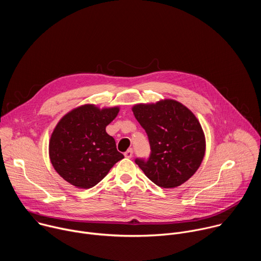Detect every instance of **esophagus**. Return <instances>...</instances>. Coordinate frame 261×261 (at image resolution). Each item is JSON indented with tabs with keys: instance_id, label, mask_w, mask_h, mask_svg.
I'll use <instances>...</instances> for the list:
<instances>
[{
	"instance_id": "esophagus-1",
	"label": "esophagus",
	"mask_w": 261,
	"mask_h": 261,
	"mask_svg": "<svg viewBox=\"0 0 261 261\" xmlns=\"http://www.w3.org/2000/svg\"><path fill=\"white\" fill-rule=\"evenodd\" d=\"M124 155H125L126 158H132V156H133V151H132V150H128V151H126V152L124 153Z\"/></svg>"
}]
</instances>
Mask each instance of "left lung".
Returning a JSON list of instances; mask_svg holds the SVG:
<instances>
[{"mask_svg":"<svg viewBox=\"0 0 261 261\" xmlns=\"http://www.w3.org/2000/svg\"><path fill=\"white\" fill-rule=\"evenodd\" d=\"M151 145L147 161L135 163L161 188H176L199 168L205 155V136L192 111L173 99L132 106Z\"/></svg>","mask_w":261,"mask_h":261,"instance_id":"1","label":"left lung"}]
</instances>
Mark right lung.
<instances>
[{"mask_svg":"<svg viewBox=\"0 0 261 261\" xmlns=\"http://www.w3.org/2000/svg\"><path fill=\"white\" fill-rule=\"evenodd\" d=\"M119 111V106L100 108L88 103L70 110L57 124L49 139V159L70 185L90 189L124 158L105 130Z\"/></svg>","mask_w":261,"mask_h":261,"instance_id":"obj_1","label":"right lung"}]
</instances>
